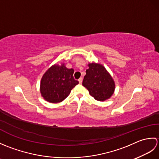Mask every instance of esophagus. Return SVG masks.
<instances>
[{
  "label": "esophagus",
  "mask_w": 159,
  "mask_h": 159,
  "mask_svg": "<svg viewBox=\"0 0 159 159\" xmlns=\"http://www.w3.org/2000/svg\"><path fill=\"white\" fill-rule=\"evenodd\" d=\"M79 83H82V82H83V78H80V79H79Z\"/></svg>",
  "instance_id": "esophagus-1"
}]
</instances>
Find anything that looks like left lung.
Returning a JSON list of instances; mask_svg holds the SVG:
<instances>
[{"instance_id":"obj_1","label":"left lung","mask_w":159,"mask_h":159,"mask_svg":"<svg viewBox=\"0 0 159 159\" xmlns=\"http://www.w3.org/2000/svg\"><path fill=\"white\" fill-rule=\"evenodd\" d=\"M83 85L96 100L104 101L113 95L115 83L104 67L98 63H89Z\"/></svg>"}]
</instances>
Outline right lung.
<instances>
[{"label": "right lung", "mask_w": 159, "mask_h": 159, "mask_svg": "<svg viewBox=\"0 0 159 159\" xmlns=\"http://www.w3.org/2000/svg\"><path fill=\"white\" fill-rule=\"evenodd\" d=\"M74 70L62 64L54 65L46 71L41 80L40 92L46 100L52 103L62 102L79 81L74 79Z\"/></svg>", "instance_id": "obj_1"}]
</instances>
